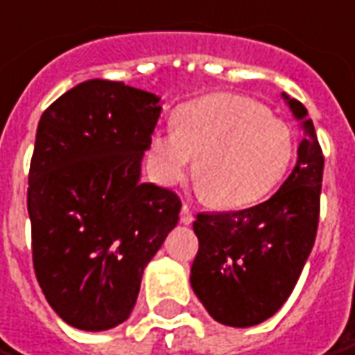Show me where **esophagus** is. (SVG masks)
<instances>
[{"mask_svg":"<svg viewBox=\"0 0 355 355\" xmlns=\"http://www.w3.org/2000/svg\"><path fill=\"white\" fill-rule=\"evenodd\" d=\"M180 220H182V224H185V226L193 224L195 216H193V212L189 210V207H187V205H183V207H182V212H180Z\"/></svg>","mask_w":355,"mask_h":355,"instance_id":"34e87169","label":"esophagus"}]
</instances>
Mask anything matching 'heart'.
Here are the masks:
<instances>
[{"label": "heart", "mask_w": 355, "mask_h": 355, "mask_svg": "<svg viewBox=\"0 0 355 355\" xmlns=\"http://www.w3.org/2000/svg\"><path fill=\"white\" fill-rule=\"evenodd\" d=\"M294 154L292 131L257 102L212 94L175 114V129L154 131L148 166L154 180L173 187L195 162L202 197L218 209H241L272 191Z\"/></svg>", "instance_id": "b5f03b06"}]
</instances>
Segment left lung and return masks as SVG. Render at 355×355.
I'll use <instances>...</instances> for the list:
<instances>
[{"instance_id":"left-lung-1","label":"left lung","mask_w":355,"mask_h":355,"mask_svg":"<svg viewBox=\"0 0 355 355\" xmlns=\"http://www.w3.org/2000/svg\"><path fill=\"white\" fill-rule=\"evenodd\" d=\"M282 98L304 133L288 180L257 207L201 212L193 222L199 238L193 292L228 327H255L284 305L317 236L324 158L304 104L286 92Z\"/></svg>"}]
</instances>
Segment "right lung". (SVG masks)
I'll return each instance as SVG.
<instances>
[{"mask_svg":"<svg viewBox=\"0 0 355 355\" xmlns=\"http://www.w3.org/2000/svg\"><path fill=\"white\" fill-rule=\"evenodd\" d=\"M160 112L153 92L89 79L38 121L26 199L34 272L75 329L129 319L146 265L180 220L175 193L141 182Z\"/></svg>","mask_w":355,"mask_h":355,"instance_id":"1","label":"right lung"}]
</instances>
